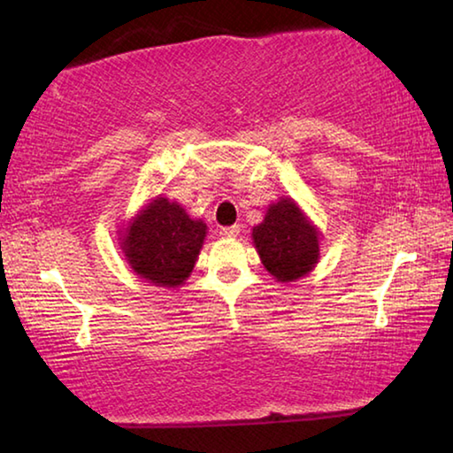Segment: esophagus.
I'll list each match as a JSON object with an SVG mask.
<instances>
[{
    "mask_svg": "<svg viewBox=\"0 0 453 453\" xmlns=\"http://www.w3.org/2000/svg\"><path fill=\"white\" fill-rule=\"evenodd\" d=\"M219 235H224V237H237V235H240V226L221 227V229H219Z\"/></svg>",
    "mask_w": 453,
    "mask_h": 453,
    "instance_id": "obj_1",
    "label": "esophagus"
}]
</instances>
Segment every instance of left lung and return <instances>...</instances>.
I'll return each mask as SVG.
<instances>
[{
    "label": "left lung",
    "instance_id": "1",
    "mask_svg": "<svg viewBox=\"0 0 453 453\" xmlns=\"http://www.w3.org/2000/svg\"><path fill=\"white\" fill-rule=\"evenodd\" d=\"M259 259L278 281H296L316 267L319 232L294 199L281 197L267 208L251 232Z\"/></svg>",
    "mask_w": 453,
    "mask_h": 453
}]
</instances>
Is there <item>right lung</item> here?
Returning <instances> with one entry per match:
<instances>
[{"mask_svg": "<svg viewBox=\"0 0 453 453\" xmlns=\"http://www.w3.org/2000/svg\"><path fill=\"white\" fill-rule=\"evenodd\" d=\"M208 226L191 219L180 203L156 197L129 221L121 250L132 270L159 288H178L189 278Z\"/></svg>", "mask_w": 453, "mask_h": 453, "instance_id": "1", "label": "right lung"}]
</instances>
